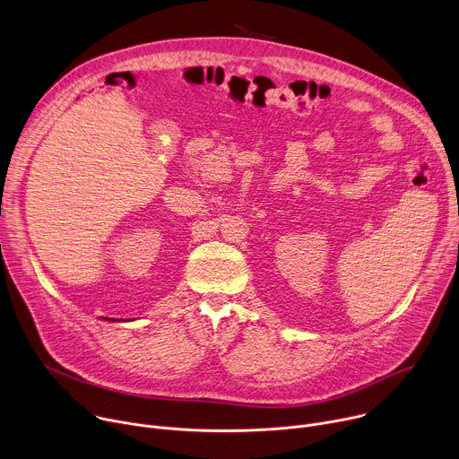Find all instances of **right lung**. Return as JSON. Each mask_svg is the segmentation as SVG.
<instances>
[{
    "instance_id": "1",
    "label": "right lung",
    "mask_w": 459,
    "mask_h": 459,
    "mask_svg": "<svg viewBox=\"0 0 459 459\" xmlns=\"http://www.w3.org/2000/svg\"><path fill=\"white\" fill-rule=\"evenodd\" d=\"M107 319H112V317H107ZM112 321H114V319H112Z\"/></svg>"
}]
</instances>
